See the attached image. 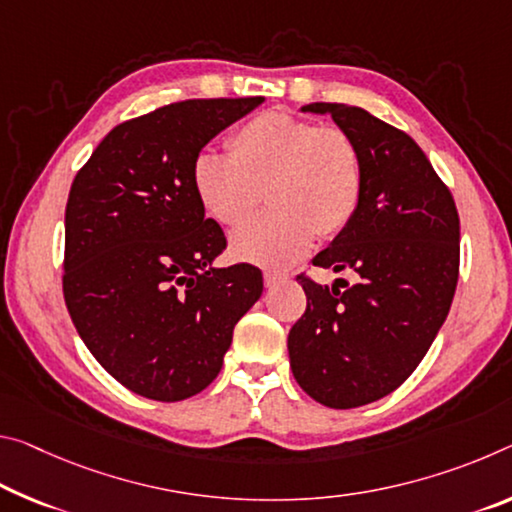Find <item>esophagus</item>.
I'll use <instances>...</instances> for the list:
<instances>
[{
	"label": "esophagus",
	"mask_w": 512,
	"mask_h": 512,
	"mask_svg": "<svg viewBox=\"0 0 512 512\" xmlns=\"http://www.w3.org/2000/svg\"><path fill=\"white\" fill-rule=\"evenodd\" d=\"M285 280H287V275H282V273H275V271H266L264 273V285L269 287V289L278 287L280 282H285Z\"/></svg>",
	"instance_id": "1"
}]
</instances>
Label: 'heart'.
<instances>
[{
    "instance_id": "b5f03b06",
    "label": "heart",
    "mask_w": 512,
    "mask_h": 512,
    "mask_svg": "<svg viewBox=\"0 0 512 512\" xmlns=\"http://www.w3.org/2000/svg\"><path fill=\"white\" fill-rule=\"evenodd\" d=\"M230 152H200L193 189L216 223L234 227L269 196L271 209L232 237V253L266 269H287L312 248L316 234L342 232L358 212L364 164L342 127H321L266 111L230 136Z\"/></svg>"
}]
</instances>
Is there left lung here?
Listing matches in <instances>:
<instances>
[{"mask_svg": "<svg viewBox=\"0 0 512 512\" xmlns=\"http://www.w3.org/2000/svg\"><path fill=\"white\" fill-rule=\"evenodd\" d=\"M358 143V212L314 266L353 273L355 285H319L300 273L305 314L289 330L296 383L328 408L367 405L401 387L449 314L460 271L456 202L424 150L369 111L312 102Z\"/></svg>", "mask_w": 512, "mask_h": 512, "instance_id": "1", "label": "left lung"}]
</instances>
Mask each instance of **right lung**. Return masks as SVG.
Wrapping results in <instances>:
<instances>
[{
	"instance_id": "add662e5",
	"label": "right lung",
	"mask_w": 512,
	"mask_h": 512,
	"mask_svg": "<svg viewBox=\"0 0 512 512\" xmlns=\"http://www.w3.org/2000/svg\"><path fill=\"white\" fill-rule=\"evenodd\" d=\"M264 97L184 100L125 120L70 186L63 298L120 385L184 401L218 376L237 321L262 296L253 264L214 269L227 239L193 189L200 150Z\"/></svg>"
}]
</instances>
